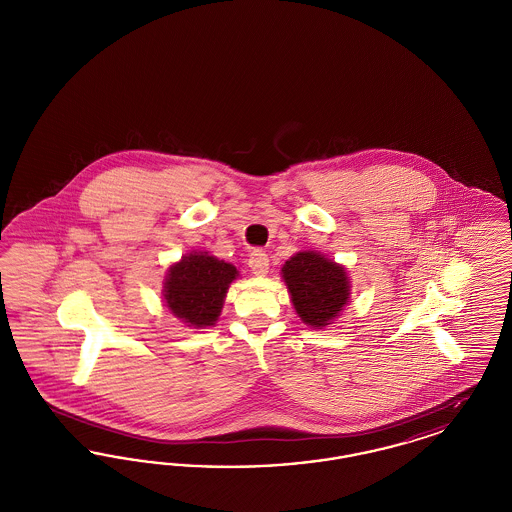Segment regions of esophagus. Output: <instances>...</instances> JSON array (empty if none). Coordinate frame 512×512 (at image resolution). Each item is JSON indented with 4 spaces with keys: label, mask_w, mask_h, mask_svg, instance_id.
Wrapping results in <instances>:
<instances>
[{
    "label": "esophagus",
    "mask_w": 512,
    "mask_h": 512,
    "mask_svg": "<svg viewBox=\"0 0 512 512\" xmlns=\"http://www.w3.org/2000/svg\"><path fill=\"white\" fill-rule=\"evenodd\" d=\"M249 267L253 270V274L257 276H265L268 272V255L261 249H255L249 255Z\"/></svg>",
    "instance_id": "1"
}]
</instances>
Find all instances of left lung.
Returning <instances> with one entry per match:
<instances>
[{
    "label": "left lung",
    "instance_id": "8db88e82",
    "mask_svg": "<svg viewBox=\"0 0 512 512\" xmlns=\"http://www.w3.org/2000/svg\"><path fill=\"white\" fill-rule=\"evenodd\" d=\"M293 309L313 328L332 324L349 301L351 284L345 268L317 251H299L282 267Z\"/></svg>",
    "mask_w": 512,
    "mask_h": 512
}]
</instances>
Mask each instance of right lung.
<instances>
[{
	"instance_id": "right-lung-1",
	"label": "right lung",
	"mask_w": 512,
	"mask_h": 512,
	"mask_svg": "<svg viewBox=\"0 0 512 512\" xmlns=\"http://www.w3.org/2000/svg\"><path fill=\"white\" fill-rule=\"evenodd\" d=\"M238 270L207 251H192L167 272L163 299L186 326L207 328L219 320L224 297Z\"/></svg>"
}]
</instances>
